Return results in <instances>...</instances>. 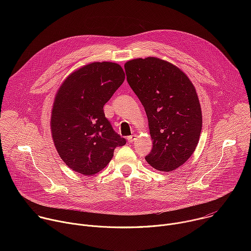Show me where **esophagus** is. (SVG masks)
<instances>
[{
  "mask_svg": "<svg viewBox=\"0 0 251 251\" xmlns=\"http://www.w3.org/2000/svg\"><path fill=\"white\" fill-rule=\"evenodd\" d=\"M127 140H128L129 143H133V142H135V141L137 140V135H136V134H133V135H131V136H128Z\"/></svg>",
  "mask_w": 251,
  "mask_h": 251,
  "instance_id": "obj_1",
  "label": "esophagus"
}]
</instances>
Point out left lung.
<instances>
[{"label": "left lung", "mask_w": 251, "mask_h": 251, "mask_svg": "<svg viewBox=\"0 0 251 251\" xmlns=\"http://www.w3.org/2000/svg\"><path fill=\"white\" fill-rule=\"evenodd\" d=\"M124 67L148 117L153 148L145 160L158 171L172 172L199 143L202 118L195 86L180 68L157 57L132 59Z\"/></svg>", "instance_id": "1"}]
</instances>
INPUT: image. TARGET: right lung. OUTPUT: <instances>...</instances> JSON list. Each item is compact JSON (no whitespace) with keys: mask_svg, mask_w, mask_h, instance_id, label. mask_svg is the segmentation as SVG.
<instances>
[{"mask_svg":"<svg viewBox=\"0 0 251 251\" xmlns=\"http://www.w3.org/2000/svg\"><path fill=\"white\" fill-rule=\"evenodd\" d=\"M124 79L119 64L92 62L68 75L59 87L50 128L56 151L71 170L94 175L108 165L115 148L126 144L103 111Z\"/></svg>","mask_w":251,"mask_h":251,"instance_id":"right-lung-1","label":"right lung"}]
</instances>
